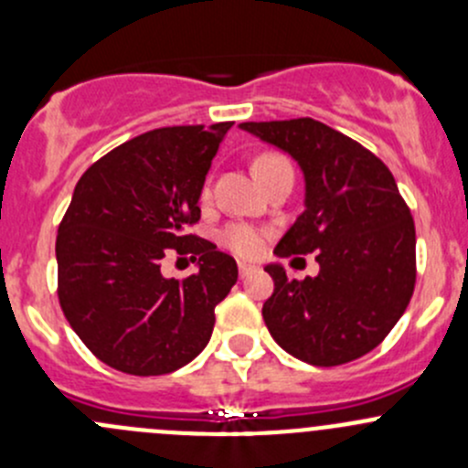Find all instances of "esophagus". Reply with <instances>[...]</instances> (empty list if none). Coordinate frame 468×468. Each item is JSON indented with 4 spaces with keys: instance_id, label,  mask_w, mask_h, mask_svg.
Instances as JSON below:
<instances>
[{
    "instance_id": "1",
    "label": "esophagus",
    "mask_w": 468,
    "mask_h": 468,
    "mask_svg": "<svg viewBox=\"0 0 468 468\" xmlns=\"http://www.w3.org/2000/svg\"><path fill=\"white\" fill-rule=\"evenodd\" d=\"M238 269H239V276H242V278H249L251 273L258 271L256 264H251V262H239Z\"/></svg>"
}]
</instances>
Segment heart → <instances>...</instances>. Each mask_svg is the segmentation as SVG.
I'll return each mask as SVG.
<instances>
[{"instance_id":"1","label":"heart","mask_w":468,"mask_h":468,"mask_svg":"<svg viewBox=\"0 0 468 468\" xmlns=\"http://www.w3.org/2000/svg\"><path fill=\"white\" fill-rule=\"evenodd\" d=\"M285 165H290V163H287V158H282V155L262 154V155H258L256 163H253V169H256L258 178H261L267 172H271V169L285 167ZM219 239L224 247H229L230 251H235L238 256L249 258V256H258V253L262 251V233L249 224L226 226V229L221 230Z\"/></svg>"}]
</instances>
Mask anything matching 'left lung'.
<instances>
[{
    "label": "left lung",
    "instance_id": "obj_1",
    "mask_svg": "<svg viewBox=\"0 0 468 468\" xmlns=\"http://www.w3.org/2000/svg\"><path fill=\"white\" fill-rule=\"evenodd\" d=\"M239 129L287 151L305 176V210L273 249L278 258L317 253L319 273L290 281L267 264L269 333L290 356L337 367L374 351L403 317L417 282L410 207L378 155L310 117L244 122Z\"/></svg>",
    "mask_w": 468,
    "mask_h": 468
}]
</instances>
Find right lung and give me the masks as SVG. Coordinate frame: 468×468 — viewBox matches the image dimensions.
I'll return each mask as SVG.
<instances>
[{"instance_id":"1","label":"right lung","mask_w":468,"mask_h":468,"mask_svg":"<svg viewBox=\"0 0 468 468\" xmlns=\"http://www.w3.org/2000/svg\"><path fill=\"white\" fill-rule=\"evenodd\" d=\"M233 122L165 126L115 146L90 165L58 226V301L90 351L117 371L163 376L210 342L215 305L238 282V264L186 233ZM169 248L200 256L176 282L159 273Z\"/></svg>"}]
</instances>
